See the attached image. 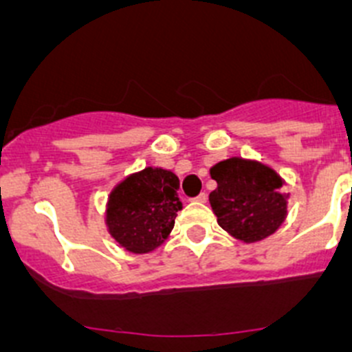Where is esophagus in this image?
I'll return each mask as SVG.
<instances>
[{
  "label": "esophagus",
  "instance_id": "1",
  "mask_svg": "<svg viewBox=\"0 0 352 352\" xmlns=\"http://www.w3.org/2000/svg\"><path fill=\"white\" fill-rule=\"evenodd\" d=\"M196 201H198V203H206V201H208V196H206L205 192H201V195H199L198 198H196Z\"/></svg>",
  "mask_w": 352,
  "mask_h": 352
}]
</instances>
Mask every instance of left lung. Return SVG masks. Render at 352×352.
I'll use <instances>...</instances> for the list:
<instances>
[{
    "instance_id": "1",
    "label": "left lung",
    "mask_w": 352,
    "mask_h": 352,
    "mask_svg": "<svg viewBox=\"0 0 352 352\" xmlns=\"http://www.w3.org/2000/svg\"><path fill=\"white\" fill-rule=\"evenodd\" d=\"M217 182L210 192V205L217 222L232 238L257 243L274 234L288 215L283 177L257 160L232 156L210 168Z\"/></svg>"
}]
</instances>
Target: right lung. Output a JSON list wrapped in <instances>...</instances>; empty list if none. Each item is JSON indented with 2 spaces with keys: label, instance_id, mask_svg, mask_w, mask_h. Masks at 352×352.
<instances>
[{
  "label": "right lung",
  "instance_id": "right-lung-1",
  "mask_svg": "<svg viewBox=\"0 0 352 352\" xmlns=\"http://www.w3.org/2000/svg\"><path fill=\"white\" fill-rule=\"evenodd\" d=\"M179 177L161 166H146L111 189L106 226L111 238L130 254H151L168 239L175 226Z\"/></svg>",
  "mask_w": 352,
  "mask_h": 352
}]
</instances>
